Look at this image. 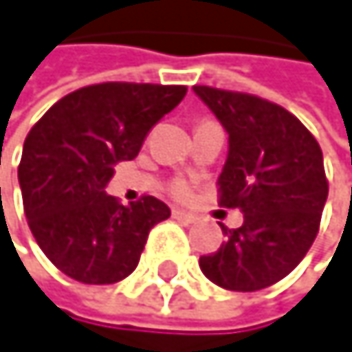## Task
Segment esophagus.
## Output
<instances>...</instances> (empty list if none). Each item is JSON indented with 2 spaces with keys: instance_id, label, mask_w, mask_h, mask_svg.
<instances>
[{
  "instance_id": "34e87169",
  "label": "esophagus",
  "mask_w": 352,
  "mask_h": 352,
  "mask_svg": "<svg viewBox=\"0 0 352 352\" xmlns=\"http://www.w3.org/2000/svg\"><path fill=\"white\" fill-rule=\"evenodd\" d=\"M173 219H177V221H182V223H194L198 217L196 214H192V212H186V210H179V208H173Z\"/></svg>"
}]
</instances>
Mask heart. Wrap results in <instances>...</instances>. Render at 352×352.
<instances>
[{
    "instance_id": "1",
    "label": "heart",
    "mask_w": 352,
    "mask_h": 352,
    "mask_svg": "<svg viewBox=\"0 0 352 352\" xmlns=\"http://www.w3.org/2000/svg\"><path fill=\"white\" fill-rule=\"evenodd\" d=\"M170 194L175 198H179V200H186L190 196V186L186 182H175L173 188H170Z\"/></svg>"
}]
</instances>
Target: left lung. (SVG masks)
Segmentation results:
<instances>
[{
  "label": "left lung",
  "instance_id": "left-lung-1",
  "mask_svg": "<svg viewBox=\"0 0 352 352\" xmlns=\"http://www.w3.org/2000/svg\"><path fill=\"white\" fill-rule=\"evenodd\" d=\"M194 94L230 135L219 204L244 212L238 230L219 223L225 242L200 256V269L225 290H263L286 278L319 232L328 200L321 148L292 112L269 100L206 85H194Z\"/></svg>",
  "mask_w": 352,
  "mask_h": 352
}]
</instances>
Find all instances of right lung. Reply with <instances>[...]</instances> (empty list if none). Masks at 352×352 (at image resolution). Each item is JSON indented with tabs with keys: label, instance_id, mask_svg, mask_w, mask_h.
Segmentation results:
<instances>
[{
	"label": "right lung",
	"instance_id": "right-lung-1",
	"mask_svg": "<svg viewBox=\"0 0 352 352\" xmlns=\"http://www.w3.org/2000/svg\"><path fill=\"white\" fill-rule=\"evenodd\" d=\"M186 85L100 83L58 100L29 131L18 166L24 214L45 256L81 284H116L140 263L148 234L170 217L142 196L122 206L104 188L133 160Z\"/></svg>",
	"mask_w": 352,
	"mask_h": 352
}]
</instances>
